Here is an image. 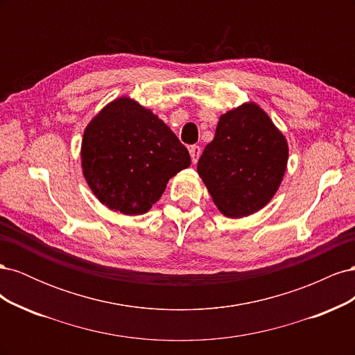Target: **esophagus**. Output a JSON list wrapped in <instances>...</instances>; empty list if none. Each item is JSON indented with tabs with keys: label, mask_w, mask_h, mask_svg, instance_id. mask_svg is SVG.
Wrapping results in <instances>:
<instances>
[{
	"label": "esophagus",
	"mask_w": 355,
	"mask_h": 355,
	"mask_svg": "<svg viewBox=\"0 0 355 355\" xmlns=\"http://www.w3.org/2000/svg\"><path fill=\"white\" fill-rule=\"evenodd\" d=\"M189 154H191V158H192V163L196 164L197 161H198V158H200V155H201V148L197 146V145H192L189 148Z\"/></svg>",
	"instance_id": "esophagus-1"
}]
</instances>
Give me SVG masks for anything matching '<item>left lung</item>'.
Masks as SVG:
<instances>
[{
  "instance_id": "8db88e82",
  "label": "left lung",
  "mask_w": 355,
  "mask_h": 355,
  "mask_svg": "<svg viewBox=\"0 0 355 355\" xmlns=\"http://www.w3.org/2000/svg\"><path fill=\"white\" fill-rule=\"evenodd\" d=\"M288 159L286 136L259 105L244 102L219 116L197 171L227 218L259 211L280 188Z\"/></svg>"
}]
</instances>
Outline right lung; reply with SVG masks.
Listing matches in <instances>:
<instances>
[{
  "label": "right lung",
  "instance_id": "add662e5",
  "mask_svg": "<svg viewBox=\"0 0 355 355\" xmlns=\"http://www.w3.org/2000/svg\"><path fill=\"white\" fill-rule=\"evenodd\" d=\"M81 168L103 206L127 216L149 211L180 170L188 149L151 110L128 96L116 98L84 128Z\"/></svg>",
  "mask_w": 355,
  "mask_h": 355
}]
</instances>
